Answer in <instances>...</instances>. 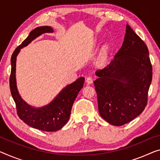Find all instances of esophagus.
Instances as JSON below:
<instances>
[{"instance_id": "esophagus-1", "label": "esophagus", "mask_w": 160, "mask_h": 160, "mask_svg": "<svg viewBox=\"0 0 160 160\" xmlns=\"http://www.w3.org/2000/svg\"><path fill=\"white\" fill-rule=\"evenodd\" d=\"M85 81H86V82L88 83V84H92V78L91 77H88L86 78V80H85Z\"/></svg>"}]
</instances>
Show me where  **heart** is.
I'll return each instance as SVG.
<instances>
[{
    "label": "heart",
    "mask_w": 160,
    "mask_h": 160,
    "mask_svg": "<svg viewBox=\"0 0 160 160\" xmlns=\"http://www.w3.org/2000/svg\"><path fill=\"white\" fill-rule=\"evenodd\" d=\"M102 61H103L104 60V59H105V54H103V57H102Z\"/></svg>",
    "instance_id": "heart-1"
}]
</instances>
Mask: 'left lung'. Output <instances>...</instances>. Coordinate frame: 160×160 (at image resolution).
<instances>
[{
    "mask_svg": "<svg viewBox=\"0 0 160 160\" xmlns=\"http://www.w3.org/2000/svg\"><path fill=\"white\" fill-rule=\"evenodd\" d=\"M95 74L99 113L107 122L122 126L142 113L148 101L152 66L146 44L129 25L122 47Z\"/></svg>",
    "mask_w": 160,
    "mask_h": 160,
    "instance_id": "8db88e82",
    "label": "left lung"
}]
</instances>
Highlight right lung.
I'll return each instance as SVG.
<instances>
[{
  "mask_svg": "<svg viewBox=\"0 0 160 160\" xmlns=\"http://www.w3.org/2000/svg\"><path fill=\"white\" fill-rule=\"evenodd\" d=\"M53 28L50 27H40L30 32L28 37L21 44L14 50L11 56V71L9 84L12 97L16 103L18 117L25 123L37 129L44 132H56L62 128L70 118L71 109L78 92L83 87L85 78H80L72 84L68 85L59 92L52 103L42 108H36L28 106L21 99L16 82V56L23 47L44 33H52Z\"/></svg>",
  "mask_w": 160,
  "mask_h": 160,
  "instance_id": "1",
  "label": "right lung"
}]
</instances>
